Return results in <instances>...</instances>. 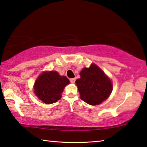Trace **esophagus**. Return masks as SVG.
Listing matches in <instances>:
<instances>
[{"label": "esophagus", "instance_id": "34e87169", "mask_svg": "<svg viewBox=\"0 0 147 147\" xmlns=\"http://www.w3.org/2000/svg\"><path fill=\"white\" fill-rule=\"evenodd\" d=\"M69 81H70V82L71 83H75V81H76V79L72 78V79H70V80H69Z\"/></svg>", "mask_w": 147, "mask_h": 147}]
</instances>
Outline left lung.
<instances>
[{
	"label": "left lung",
	"mask_w": 147,
	"mask_h": 147,
	"mask_svg": "<svg viewBox=\"0 0 147 147\" xmlns=\"http://www.w3.org/2000/svg\"><path fill=\"white\" fill-rule=\"evenodd\" d=\"M80 76L76 83L80 98L84 102L98 105L110 96L112 89L111 81L95 64H91L89 68H83Z\"/></svg>",
	"instance_id": "obj_1"
}]
</instances>
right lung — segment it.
Here are the masks:
<instances>
[{"instance_id": "right-lung-1", "label": "right lung", "mask_w": 147, "mask_h": 147, "mask_svg": "<svg viewBox=\"0 0 147 147\" xmlns=\"http://www.w3.org/2000/svg\"><path fill=\"white\" fill-rule=\"evenodd\" d=\"M69 83L66 77L60 76L56 71H45L41 74L34 85L35 93L46 104L57 102L61 98L64 88Z\"/></svg>"}]
</instances>
